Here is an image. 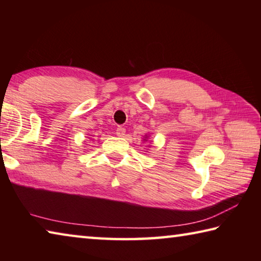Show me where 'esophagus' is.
<instances>
[{"label":"esophagus","mask_w":261,"mask_h":261,"mask_svg":"<svg viewBox=\"0 0 261 261\" xmlns=\"http://www.w3.org/2000/svg\"><path fill=\"white\" fill-rule=\"evenodd\" d=\"M116 134H117L118 137H123V136L125 135V129L122 125H118L116 127Z\"/></svg>","instance_id":"obj_1"}]
</instances>
